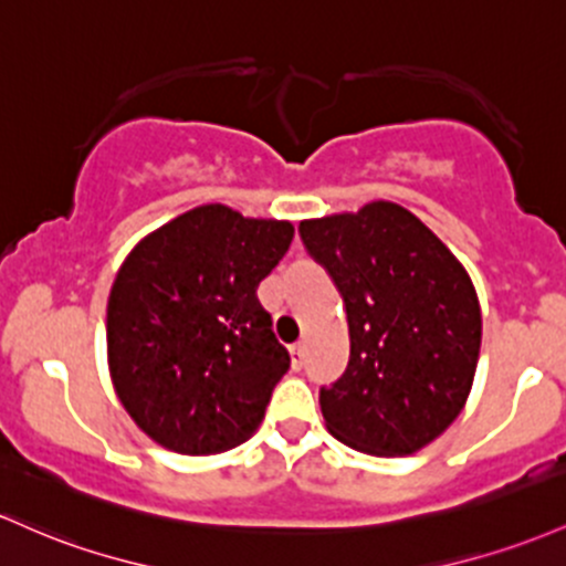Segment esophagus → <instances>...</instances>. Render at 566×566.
Instances as JSON below:
<instances>
[{
  "instance_id": "obj_1",
  "label": "esophagus",
  "mask_w": 566,
  "mask_h": 566,
  "mask_svg": "<svg viewBox=\"0 0 566 566\" xmlns=\"http://www.w3.org/2000/svg\"><path fill=\"white\" fill-rule=\"evenodd\" d=\"M290 357H293V368L301 370L303 368V359H306V346L293 344V346H290Z\"/></svg>"
}]
</instances>
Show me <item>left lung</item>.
Here are the masks:
<instances>
[{
    "label": "left lung",
    "instance_id": "1",
    "mask_svg": "<svg viewBox=\"0 0 566 566\" xmlns=\"http://www.w3.org/2000/svg\"><path fill=\"white\" fill-rule=\"evenodd\" d=\"M303 244L333 276L349 322V365L319 406L333 438L406 457L457 419L481 352V306L449 247L392 201L303 220Z\"/></svg>",
    "mask_w": 566,
    "mask_h": 566
}]
</instances>
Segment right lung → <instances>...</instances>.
Masks as SVG:
<instances>
[{"instance_id":"1","label":"right lung","mask_w":566,"mask_h":566,"mask_svg":"<svg viewBox=\"0 0 566 566\" xmlns=\"http://www.w3.org/2000/svg\"><path fill=\"white\" fill-rule=\"evenodd\" d=\"M293 235L287 220L207 203L145 235L123 260L107 303L109 376L158 446L220 454L260 427L290 354L258 284Z\"/></svg>"}]
</instances>
